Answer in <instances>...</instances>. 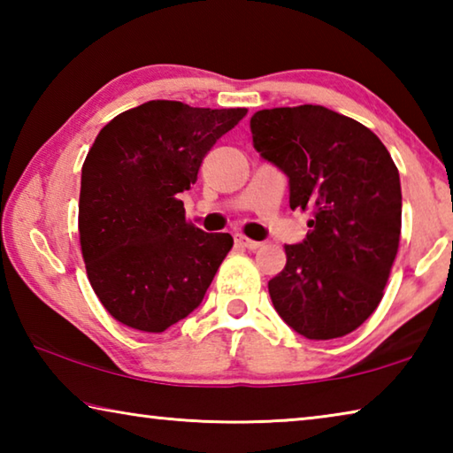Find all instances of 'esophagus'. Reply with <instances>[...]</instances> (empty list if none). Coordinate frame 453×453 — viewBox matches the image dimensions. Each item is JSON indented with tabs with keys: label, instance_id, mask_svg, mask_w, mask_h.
Wrapping results in <instances>:
<instances>
[{
	"label": "esophagus",
	"instance_id": "obj_1",
	"mask_svg": "<svg viewBox=\"0 0 453 453\" xmlns=\"http://www.w3.org/2000/svg\"><path fill=\"white\" fill-rule=\"evenodd\" d=\"M235 243L240 245V248H245V250H257V248H262V243H259V242L250 240V237L240 235V234L235 235Z\"/></svg>",
	"mask_w": 453,
	"mask_h": 453
}]
</instances>
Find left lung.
<instances>
[{
  "mask_svg": "<svg viewBox=\"0 0 453 453\" xmlns=\"http://www.w3.org/2000/svg\"><path fill=\"white\" fill-rule=\"evenodd\" d=\"M250 127L259 156L289 178V208L311 211L267 283L273 308L308 340L348 335L380 305L400 248L394 159L372 129L324 105L256 111Z\"/></svg>",
  "mask_w": 453,
  "mask_h": 453,
  "instance_id": "8db88e82",
  "label": "left lung"
}]
</instances>
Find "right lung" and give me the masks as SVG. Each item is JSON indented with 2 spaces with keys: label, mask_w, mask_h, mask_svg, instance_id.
Here are the masks:
<instances>
[{
  "label": "right lung",
  "mask_w": 453,
  "mask_h": 453,
  "mask_svg": "<svg viewBox=\"0 0 453 453\" xmlns=\"http://www.w3.org/2000/svg\"><path fill=\"white\" fill-rule=\"evenodd\" d=\"M245 113L153 99L97 134L81 167L80 243L113 319L162 334L202 303L234 237L189 224L178 196Z\"/></svg>",
  "instance_id": "right-lung-1"
}]
</instances>
